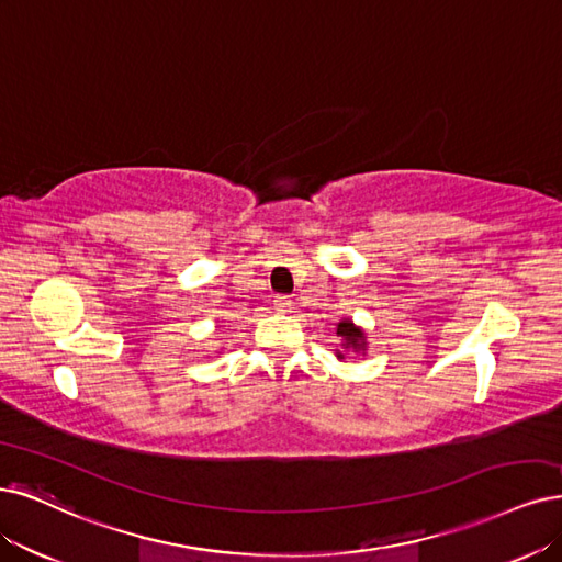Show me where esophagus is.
Instances as JSON below:
<instances>
[{"mask_svg": "<svg viewBox=\"0 0 562 562\" xmlns=\"http://www.w3.org/2000/svg\"><path fill=\"white\" fill-rule=\"evenodd\" d=\"M273 305H276V310H280V313H286V310L292 307V299L284 296V294H278V296L273 299Z\"/></svg>", "mask_w": 562, "mask_h": 562, "instance_id": "34e87169", "label": "esophagus"}]
</instances>
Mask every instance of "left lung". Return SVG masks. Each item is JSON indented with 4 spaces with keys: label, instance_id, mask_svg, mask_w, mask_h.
<instances>
[{
    "label": "left lung",
    "instance_id": "1",
    "mask_svg": "<svg viewBox=\"0 0 562 562\" xmlns=\"http://www.w3.org/2000/svg\"><path fill=\"white\" fill-rule=\"evenodd\" d=\"M336 334L342 338L345 349H351V351H363L366 349V334L351 319H342L338 324ZM336 355H338V359H345L342 351H336Z\"/></svg>",
    "mask_w": 562,
    "mask_h": 562
}]
</instances>
